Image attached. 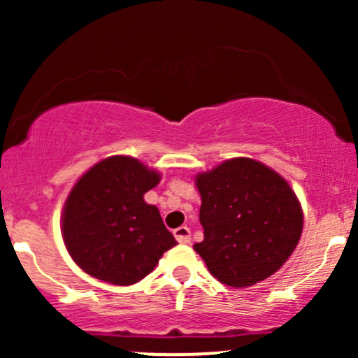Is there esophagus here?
Returning <instances> with one entry per match:
<instances>
[{"label": "esophagus", "mask_w": 358, "mask_h": 358, "mask_svg": "<svg viewBox=\"0 0 358 358\" xmlns=\"http://www.w3.org/2000/svg\"><path fill=\"white\" fill-rule=\"evenodd\" d=\"M173 236H175V239L180 242V244H190V241H192L190 229L185 227V225H182V227H178V229H175Z\"/></svg>", "instance_id": "34e87169"}]
</instances>
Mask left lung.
I'll use <instances>...</instances> for the list:
<instances>
[{
    "mask_svg": "<svg viewBox=\"0 0 358 358\" xmlns=\"http://www.w3.org/2000/svg\"><path fill=\"white\" fill-rule=\"evenodd\" d=\"M203 241L193 245L213 278L234 287L273 276L296 249L303 210L281 175L232 158L195 176Z\"/></svg>",
    "mask_w": 358,
    "mask_h": 358,
    "instance_id": "8db88e82",
    "label": "left lung"
}]
</instances>
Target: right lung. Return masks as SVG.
Segmentation results:
<instances>
[{"mask_svg": "<svg viewBox=\"0 0 358 358\" xmlns=\"http://www.w3.org/2000/svg\"><path fill=\"white\" fill-rule=\"evenodd\" d=\"M162 175L131 156H109L77 180L62 210V237L76 264L101 281L129 286L176 245L145 193Z\"/></svg>", "mask_w": 358, "mask_h": 358, "instance_id": "obj_1", "label": "right lung"}]
</instances>
